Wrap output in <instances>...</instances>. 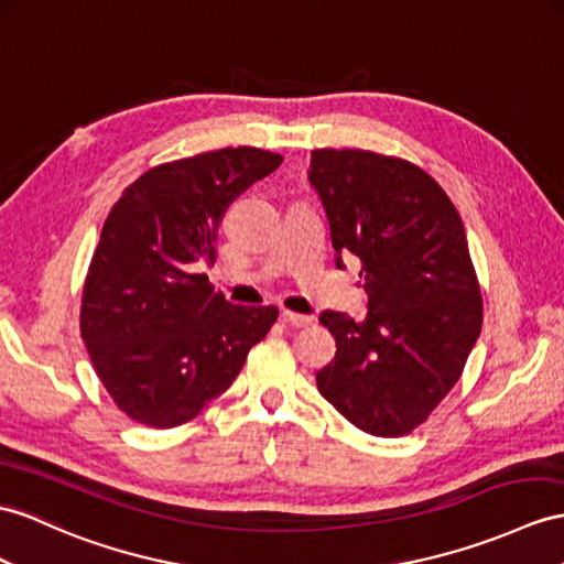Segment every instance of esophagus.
<instances>
[{
	"label": "esophagus",
	"instance_id": "1",
	"mask_svg": "<svg viewBox=\"0 0 564 564\" xmlns=\"http://www.w3.org/2000/svg\"><path fill=\"white\" fill-rule=\"evenodd\" d=\"M282 318H284V323H290V325H294V327H306V325L313 323V315L294 313V311H284Z\"/></svg>",
	"mask_w": 564,
	"mask_h": 564
}]
</instances>
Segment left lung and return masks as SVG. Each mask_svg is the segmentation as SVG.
I'll return each mask as SVG.
<instances>
[{"mask_svg": "<svg viewBox=\"0 0 564 564\" xmlns=\"http://www.w3.org/2000/svg\"><path fill=\"white\" fill-rule=\"evenodd\" d=\"M308 182L337 265L359 258L368 294L364 321L321 313L337 354L318 390L364 433L406 435L455 388L484 323L462 217L431 174L370 150H313Z\"/></svg>", "mask_w": 564, "mask_h": 564, "instance_id": "1", "label": "left lung"}]
</instances>
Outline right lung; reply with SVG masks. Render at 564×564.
<instances>
[{
	"mask_svg": "<svg viewBox=\"0 0 564 564\" xmlns=\"http://www.w3.org/2000/svg\"><path fill=\"white\" fill-rule=\"evenodd\" d=\"M282 164L260 148H223L148 170L109 210L80 299V337L115 404L174 429L223 394L274 306H235L200 263H215L229 203Z\"/></svg>",
	"mask_w": 564,
	"mask_h": 564,
	"instance_id": "1",
	"label": "right lung"
}]
</instances>
